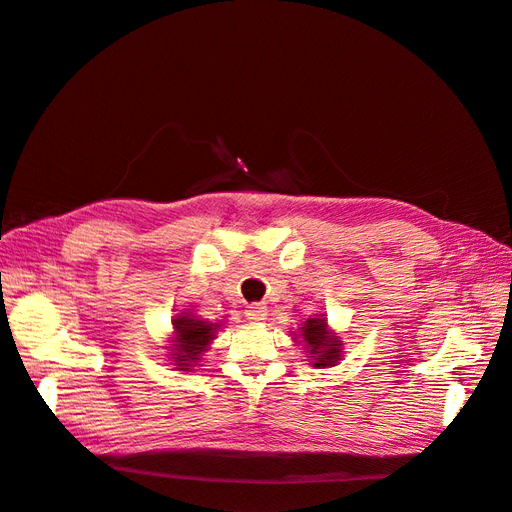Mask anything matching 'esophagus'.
Here are the masks:
<instances>
[{
    "label": "esophagus",
    "instance_id": "esophagus-1",
    "mask_svg": "<svg viewBox=\"0 0 512 512\" xmlns=\"http://www.w3.org/2000/svg\"><path fill=\"white\" fill-rule=\"evenodd\" d=\"M245 316H247V320H250V322H262V320L267 318V307L260 305V303L250 305V307L245 309Z\"/></svg>",
    "mask_w": 512,
    "mask_h": 512
}]
</instances>
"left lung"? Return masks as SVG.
I'll use <instances>...</instances> for the list:
<instances>
[{
	"label": "left lung",
	"mask_w": 512,
	"mask_h": 512,
	"mask_svg": "<svg viewBox=\"0 0 512 512\" xmlns=\"http://www.w3.org/2000/svg\"><path fill=\"white\" fill-rule=\"evenodd\" d=\"M303 348L312 354L314 367H333L342 359V342L339 337L329 331V324L324 318H307L301 327Z\"/></svg>",
	"instance_id": "obj_1"
}]
</instances>
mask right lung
<instances>
[{
	"instance_id": "add662e5",
	"label": "right lung",
	"mask_w": 512,
	"mask_h": 512,
	"mask_svg": "<svg viewBox=\"0 0 512 512\" xmlns=\"http://www.w3.org/2000/svg\"><path fill=\"white\" fill-rule=\"evenodd\" d=\"M173 344H170V359L177 365L175 369L190 371L194 365H198L200 356L209 350V344L215 339V331L220 329V324H213L207 320H200L192 314H179L173 318Z\"/></svg>"
}]
</instances>
